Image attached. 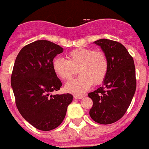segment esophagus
I'll list each match as a JSON object with an SVG mask.
<instances>
[{
  "label": "esophagus",
  "mask_w": 149,
  "mask_h": 149,
  "mask_svg": "<svg viewBox=\"0 0 149 149\" xmlns=\"http://www.w3.org/2000/svg\"><path fill=\"white\" fill-rule=\"evenodd\" d=\"M84 97V95H75L74 96V98H76V99H81Z\"/></svg>",
  "instance_id": "obj_1"
}]
</instances>
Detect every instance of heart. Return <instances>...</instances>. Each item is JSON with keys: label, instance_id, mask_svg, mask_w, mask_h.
<instances>
[{"label": "heart", "instance_id": "obj_1", "mask_svg": "<svg viewBox=\"0 0 149 149\" xmlns=\"http://www.w3.org/2000/svg\"><path fill=\"white\" fill-rule=\"evenodd\" d=\"M68 60L56 57L52 67L56 75L63 81H68L78 71L80 75L68 81L65 91L82 95L93 85H99L104 81L109 68L108 59L103 51L93 48H79L67 54Z\"/></svg>", "mask_w": 149, "mask_h": 149}]
</instances>
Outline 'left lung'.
<instances>
[{
    "label": "left lung",
    "instance_id": "left-lung-1",
    "mask_svg": "<svg viewBox=\"0 0 149 149\" xmlns=\"http://www.w3.org/2000/svg\"><path fill=\"white\" fill-rule=\"evenodd\" d=\"M108 59V72L103 86L89 93L93 104L89 116L97 123L109 125L125 115L136 87L134 59L125 47L116 41L101 39L95 42Z\"/></svg>",
    "mask_w": 149,
    "mask_h": 149
}]
</instances>
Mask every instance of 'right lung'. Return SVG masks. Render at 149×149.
Listing matches in <instances>:
<instances>
[{"instance_id": "right-lung-1", "label": "right lung", "mask_w": 149, "mask_h": 149, "mask_svg": "<svg viewBox=\"0 0 149 149\" xmlns=\"http://www.w3.org/2000/svg\"><path fill=\"white\" fill-rule=\"evenodd\" d=\"M63 48L50 41L27 45L15 59L11 86L21 115L36 128L51 131L63 122L72 95H51L62 86L52 63Z\"/></svg>"}]
</instances>
